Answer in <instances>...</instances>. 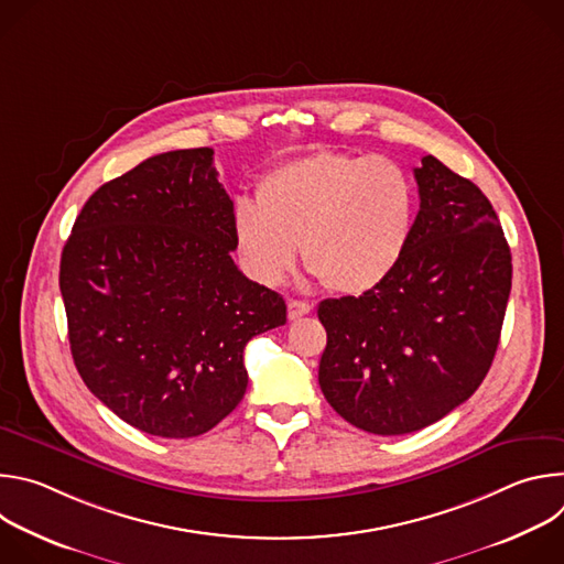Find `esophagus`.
I'll return each instance as SVG.
<instances>
[{
  "instance_id": "esophagus-1",
  "label": "esophagus",
  "mask_w": 564,
  "mask_h": 564,
  "mask_svg": "<svg viewBox=\"0 0 564 564\" xmlns=\"http://www.w3.org/2000/svg\"><path fill=\"white\" fill-rule=\"evenodd\" d=\"M312 310H314V305L307 303V301H296V299H290V301H288V318H290V321H296V318L310 314Z\"/></svg>"
}]
</instances>
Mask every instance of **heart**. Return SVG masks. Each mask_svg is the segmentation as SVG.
<instances>
[{"instance_id": "1", "label": "heart", "mask_w": 564, "mask_h": 564, "mask_svg": "<svg viewBox=\"0 0 564 564\" xmlns=\"http://www.w3.org/2000/svg\"><path fill=\"white\" fill-rule=\"evenodd\" d=\"M417 216L415 187L394 160L314 151L270 170L257 203L231 212L236 252L265 285L303 263L341 294L379 288L404 259Z\"/></svg>"}]
</instances>
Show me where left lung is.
I'll use <instances>...</instances> for the list:
<instances>
[{"mask_svg":"<svg viewBox=\"0 0 564 564\" xmlns=\"http://www.w3.org/2000/svg\"><path fill=\"white\" fill-rule=\"evenodd\" d=\"M420 212L397 270L361 296L326 299L318 386L352 426L406 435L487 377L511 292V250L489 198L435 155L415 170Z\"/></svg>","mask_w":564,"mask_h":564,"instance_id":"left-lung-1","label":"left lung"}]
</instances>
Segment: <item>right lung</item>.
Instances as JSON below:
<instances>
[{
	"mask_svg": "<svg viewBox=\"0 0 564 564\" xmlns=\"http://www.w3.org/2000/svg\"><path fill=\"white\" fill-rule=\"evenodd\" d=\"M234 203L214 149H178L105 183L62 250L75 368L133 429L212 431L243 399V350L285 324V301L231 261Z\"/></svg>",
	"mask_w": 564,
	"mask_h": 564,
	"instance_id": "obj_1",
	"label": "right lung"
}]
</instances>
